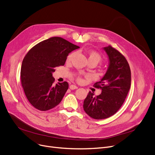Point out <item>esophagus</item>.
I'll use <instances>...</instances> for the list:
<instances>
[{
    "mask_svg": "<svg viewBox=\"0 0 155 155\" xmlns=\"http://www.w3.org/2000/svg\"><path fill=\"white\" fill-rule=\"evenodd\" d=\"M70 88L71 89V90H75V89H77L78 88V87L75 85H71L70 86Z\"/></svg>",
    "mask_w": 155,
    "mask_h": 155,
    "instance_id": "34e87169",
    "label": "esophagus"
}]
</instances>
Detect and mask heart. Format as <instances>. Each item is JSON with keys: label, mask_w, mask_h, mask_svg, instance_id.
<instances>
[{"label": "heart", "mask_w": 155, "mask_h": 155, "mask_svg": "<svg viewBox=\"0 0 155 155\" xmlns=\"http://www.w3.org/2000/svg\"><path fill=\"white\" fill-rule=\"evenodd\" d=\"M73 55V53H71L70 54L68 57H67V61H70L72 58V56ZM89 60H92V61H94L95 62L97 63V64H98L99 63H100L102 61V57L101 56L95 51H90L88 53V61ZM77 82H82V78L80 75H77Z\"/></svg>", "instance_id": "b5f03b06"}]
</instances>
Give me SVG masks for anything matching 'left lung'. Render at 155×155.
<instances>
[{
    "mask_svg": "<svg viewBox=\"0 0 155 155\" xmlns=\"http://www.w3.org/2000/svg\"><path fill=\"white\" fill-rule=\"evenodd\" d=\"M109 65L100 82L94 84L102 93L96 97L89 92L84 102V109L95 119L108 118L118 111L123 104L131 87V75L129 63L124 55L109 45L104 48Z\"/></svg>",
    "mask_w": 155,
    "mask_h": 155,
    "instance_id": "8db88e82",
    "label": "left lung"
}]
</instances>
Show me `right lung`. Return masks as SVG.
Listing matches in <instances>:
<instances>
[{
	"label": "right lung",
	"mask_w": 155,
	"mask_h": 155,
	"mask_svg": "<svg viewBox=\"0 0 155 155\" xmlns=\"http://www.w3.org/2000/svg\"><path fill=\"white\" fill-rule=\"evenodd\" d=\"M78 48L62 38L52 37L38 43L26 54L21 66V85L34 107L46 111L60 103L68 84L54 85L52 73L56 67L63 66L68 54Z\"/></svg>",
	"instance_id": "1"
}]
</instances>
